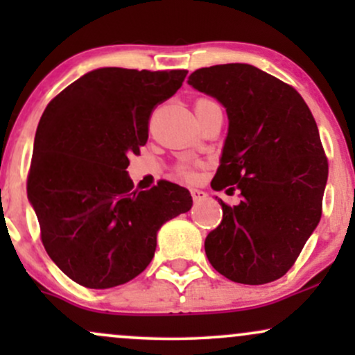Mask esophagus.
I'll use <instances>...</instances> for the list:
<instances>
[{
    "mask_svg": "<svg viewBox=\"0 0 355 355\" xmlns=\"http://www.w3.org/2000/svg\"><path fill=\"white\" fill-rule=\"evenodd\" d=\"M190 193H191V198H193V202H195V203H198V202L205 200V197H207L205 191H203V190H198V189H191V190H190Z\"/></svg>",
    "mask_w": 355,
    "mask_h": 355,
    "instance_id": "34e87169",
    "label": "esophagus"
}]
</instances>
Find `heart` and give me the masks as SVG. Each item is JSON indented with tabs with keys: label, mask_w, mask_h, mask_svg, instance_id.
<instances>
[{
	"label": "heart",
	"mask_w": 355,
	"mask_h": 355,
	"mask_svg": "<svg viewBox=\"0 0 355 355\" xmlns=\"http://www.w3.org/2000/svg\"><path fill=\"white\" fill-rule=\"evenodd\" d=\"M209 101H211V100H207V98H198L197 101H195V105L209 103ZM180 173L183 175V177L191 178V177H193V168H191V166H180Z\"/></svg>",
	"instance_id": "b5f03b06"
}]
</instances>
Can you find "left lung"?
Returning a JSON list of instances; mask_svg holds the SVG:
<instances>
[{
    "mask_svg": "<svg viewBox=\"0 0 355 355\" xmlns=\"http://www.w3.org/2000/svg\"><path fill=\"white\" fill-rule=\"evenodd\" d=\"M227 108L229 133L211 189L223 217L205 239L211 267L237 284L262 285L288 272L322 215L329 164L311 110L295 88L245 63L200 68L189 78Z\"/></svg>",
    "mask_w": 355,
    "mask_h": 355,
    "instance_id": "left-lung-1",
    "label": "left lung"
}]
</instances>
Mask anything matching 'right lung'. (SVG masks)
Segmentation results:
<instances>
[{
  "label": "right lung",
  "instance_id": "add662e5",
  "mask_svg": "<svg viewBox=\"0 0 355 355\" xmlns=\"http://www.w3.org/2000/svg\"><path fill=\"white\" fill-rule=\"evenodd\" d=\"M187 70L98 68L44 108L28 173L42 242L63 274L88 288L130 282L152 262L157 232L191 209L190 191L162 180L133 190L128 157L148 140L155 107Z\"/></svg>",
  "mask_w": 355,
  "mask_h": 355
}]
</instances>
